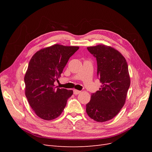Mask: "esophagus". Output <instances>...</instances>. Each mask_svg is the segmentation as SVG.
Returning a JSON list of instances; mask_svg holds the SVG:
<instances>
[{"label": "esophagus", "instance_id": "esophagus-1", "mask_svg": "<svg viewBox=\"0 0 152 152\" xmlns=\"http://www.w3.org/2000/svg\"><path fill=\"white\" fill-rule=\"evenodd\" d=\"M80 93V91H79V90H77V89H74L73 90V94H74L75 95H77Z\"/></svg>", "mask_w": 152, "mask_h": 152}]
</instances>
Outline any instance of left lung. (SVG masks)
Masks as SVG:
<instances>
[{"mask_svg": "<svg viewBox=\"0 0 152 152\" xmlns=\"http://www.w3.org/2000/svg\"><path fill=\"white\" fill-rule=\"evenodd\" d=\"M96 58L97 75L102 86L86 104L89 117L98 122L111 120L125 104L131 80L122 54L111 46L99 44L87 48Z\"/></svg>", "mask_w": 152, "mask_h": 152, "instance_id": "1", "label": "left lung"}]
</instances>
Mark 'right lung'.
I'll use <instances>...</instances> for the list:
<instances>
[{
	"instance_id": "1",
	"label": "right lung",
	"mask_w": 152,
	"mask_h": 152,
	"mask_svg": "<svg viewBox=\"0 0 152 152\" xmlns=\"http://www.w3.org/2000/svg\"><path fill=\"white\" fill-rule=\"evenodd\" d=\"M78 46L54 44L43 48L31 57L25 75V95L31 108L39 117L51 121L65 108L72 90L59 89L54 82Z\"/></svg>"
}]
</instances>
